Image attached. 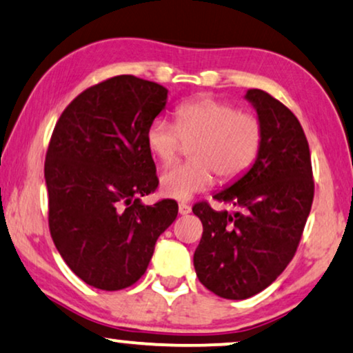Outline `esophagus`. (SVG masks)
<instances>
[{
  "label": "esophagus",
  "instance_id": "obj_1",
  "mask_svg": "<svg viewBox=\"0 0 353 353\" xmlns=\"http://www.w3.org/2000/svg\"><path fill=\"white\" fill-rule=\"evenodd\" d=\"M192 211V208L189 205H185V203H179V214H189Z\"/></svg>",
  "mask_w": 353,
  "mask_h": 353
}]
</instances>
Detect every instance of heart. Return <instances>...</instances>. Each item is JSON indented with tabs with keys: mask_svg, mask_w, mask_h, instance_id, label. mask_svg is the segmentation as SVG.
Segmentation results:
<instances>
[{
	"mask_svg": "<svg viewBox=\"0 0 353 353\" xmlns=\"http://www.w3.org/2000/svg\"><path fill=\"white\" fill-rule=\"evenodd\" d=\"M181 140L194 142L190 163L172 164L159 176V192L166 199L190 200L213 184L231 182L245 174L260 153L263 128L258 117L241 112L225 101L199 98L176 110V125L157 117L150 122L145 142L148 152L168 163L179 152Z\"/></svg>",
	"mask_w": 353,
	"mask_h": 353,
	"instance_id": "obj_1",
	"label": "heart"
}]
</instances>
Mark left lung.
Masks as SVG:
<instances>
[{"label":"left lung","mask_w":353,"mask_h":353,"mask_svg":"<svg viewBox=\"0 0 353 353\" xmlns=\"http://www.w3.org/2000/svg\"><path fill=\"white\" fill-rule=\"evenodd\" d=\"M245 100L261 122L260 153L245 174L213 195L236 211H216L206 201L192 208L203 224L194 253L196 276L229 300L261 292L285 270L314 194L308 142L294 112L258 88L247 90Z\"/></svg>","instance_id":"obj_1"}]
</instances>
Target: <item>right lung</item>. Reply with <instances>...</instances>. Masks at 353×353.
Returning a JSON list of instances; mask_svg holds the SVG:
<instances>
[{"label": "right lung", "mask_w": 353, "mask_h": 353, "mask_svg": "<svg viewBox=\"0 0 353 353\" xmlns=\"http://www.w3.org/2000/svg\"><path fill=\"white\" fill-rule=\"evenodd\" d=\"M166 103L159 83L117 75L74 98L56 122L45 159L50 232L92 288L137 283L177 218L174 200L142 203L158 187L145 134Z\"/></svg>", "instance_id": "1"}]
</instances>
